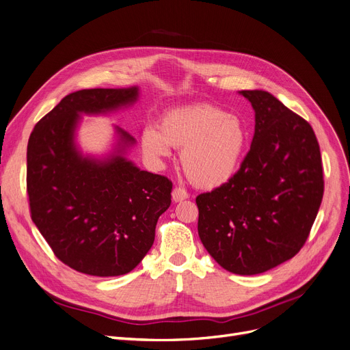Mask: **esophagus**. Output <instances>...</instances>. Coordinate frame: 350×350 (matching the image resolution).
Returning a JSON list of instances; mask_svg holds the SVG:
<instances>
[{
	"label": "esophagus",
	"instance_id": "obj_1",
	"mask_svg": "<svg viewBox=\"0 0 350 350\" xmlns=\"http://www.w3.org/2000/svg\"><path fill=\"white\" fill-rule=\"evenodd\" d=\"M187 198H188V192L184 188H179V187L174 188V191H172V201L174 202H182V201H185Z\"/></svg>",
	"mask_w": 350,
	"mask_h": 350
}]
</instances>
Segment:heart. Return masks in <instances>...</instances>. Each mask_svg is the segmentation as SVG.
<instances>
[{
    "label": "heart",
    "mask_w": 350,
    "mask_h": 350,
    "mask_svg": "<svg viewBox=\"0 0 350 350\" xmlns=\"http://www.w3.org/2000/svg\"><path fill=\"white\" fill-rule=\"evenodd\" d=\"M155 128H146L141 144L154 159L166 158L171 146L182 148L180 165L193 185L219 188L238 172L249 144V129L239 115L196 104L174 108Z\"/></svg>",
    "instance_id": "heart-1"
}]
</instances>
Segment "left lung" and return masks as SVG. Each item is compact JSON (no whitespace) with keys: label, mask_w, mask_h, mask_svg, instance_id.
I'll return each instance as SVG.
<instances>
[{"label":"left lung","mask_w":350,"mask_h":350,"mask_svg":"<svg viewBox=\"0 0 350 350\" xmlns=\"http://www.w3.org/2000/svg\"><path fill=\"white\" fill-rule=\"evenodd\" d=\"M239 94L255 111L251 149L228 184L196 196L198 234L224 269L258 275L305 245L323 198V170L308 121L269 92Z\"/></svg>","instance_id":"obj_1"}]
</instances>
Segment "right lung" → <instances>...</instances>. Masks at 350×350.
Wrapping results in <instances>:
<instances>
[{"instance_id": "add662e5", "label": "right lung", "mask_w": 350, "mask_h": 350, "mask_svg": "<svg viewBox=\"0 0 350 350\" xmlns=\"http://www.w3.org/2000/svg\"><path fill=\"white\" fill-rule=\"evenodd\" d=\"M138 87L72 92L31 132L27 192L31 219L70 268L91 276H120L144 259L159 216L171 205L172 182L141 171L125 158L135 138L120 126L113 152L82 155L75 142L81 113H108L134 104Z\"/></svg>"}]
</instances>
